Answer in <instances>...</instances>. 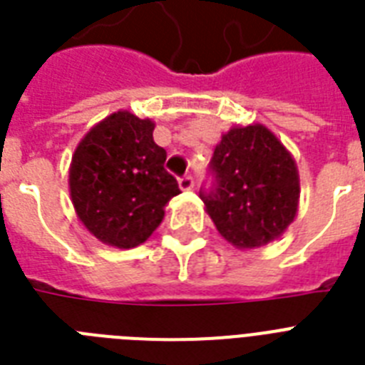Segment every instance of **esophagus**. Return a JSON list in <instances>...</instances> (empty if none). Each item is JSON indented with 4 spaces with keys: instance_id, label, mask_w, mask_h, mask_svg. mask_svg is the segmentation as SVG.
<instances>
[{
    "instance_id": "obj_1",
    "label": "esophagus",
    "mask_w": 365,
    "mask_h": 365,
    "mask_svg": "<svg viewBox=\"0 0 365 365\" xmlns=\"http://www.w3.org/2000/svg\"><path fill=\"white\" fill-rule=\"evenodd\" d=\"M180 189H182V191H191V189L195 187V180H193V176H183V178H180Z\"/></svg>"
}]
</instances>
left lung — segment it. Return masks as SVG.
<instances>
[{
    "label": "left lung",
    "mask_w": 365,
    "mask_h": 365,
    "mask_svg": "<svg viewBox=\"0 0 365 365\" xmlns=\"http://www.w3.org/2000/svg\"><path fill=\"white\" fill-rule=\"evenodd\" d=\"M212 187L200 199L223 239L235 248H259L294 222L299 174L294 157L263 125L233 126L210 160Z\"/></svg>",
    "instance_id": "8db88e82"
}]
</instances>
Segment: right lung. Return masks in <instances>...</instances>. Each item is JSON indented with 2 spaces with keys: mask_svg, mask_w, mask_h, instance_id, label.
I'll return each instance as SVG.
<instances>
[{
  "mask_svg": "<svg viewBox=\"0 0 365 365\" xmlns=\"http://www.w3.org/2000/svg\"><path fill=\"white\" fill-rule=\"evenodd\" d=\"M155 123L117 111L85 134L70 166V195L77 217L104 244L134 248L165 217L182 193L165 170L166 151L153 142Z\"/></svg>",
  "mask_w": 365,
  "mask_h": 365,
  "instance_id": "obj_1",
  "label": "right lung"
}]
</instances>
